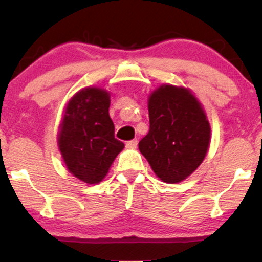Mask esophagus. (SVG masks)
Instances as JSON below:
<instances>
[{"label": "esophagus", "instance_id": "obj_1", "mask_svg": "<svg viewBox=\"0 0 262 262\" xmlns=\"http://www.w3.org/2000/svg\"><path fill=\"white\" fill-rule=\"evenodd\" d=\"M125 145H127V148H135V146L138 145V140L137 139L129 140V141H127V144H125Z\"/></svg>", "mask_w": 262, "mask_h": 262}]
</instances>
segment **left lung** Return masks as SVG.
<instances>
[{"mask_svg": "<svg viewBox=\"0 0 262 262\" xmlns=\"http://www.w3.org/2000/svg\"><path fill=\"white\" fill-rule=\"evenodd\" d=\"M149 133L139 141L156 176L167 183L181 182L203 161L210 128L192 93L164 85L149 98Z\"/></svg>", "mask_w": 262, "mask_h": 262, "instance_id": "obj_1", "label": "left lung"}]
</instances>
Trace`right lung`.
I'll list each match as a JSON object with an SVG mask.
<instances>
[{
  "label": "right lung",
  "mask_w": 262,
  "mask_h": 262,
  "mask_svg": "<svg viewBox=\"0 0 262 262\" xmlns=\"http://www.w3.org/2000/svg\"><path fill=\"white\" fill-rule=\"evenodd\" d=\"M110 95L89 87L74 96L59 134V148L69 171L86 183H98L124 148L114 138L110 113Z\"/></svg>",
  "instance_id": "1"
}]
</instances>
